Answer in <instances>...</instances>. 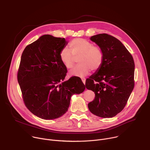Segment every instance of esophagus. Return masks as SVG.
I'll return each mask as SVG.
<instances>
[{
	"label": "esophagus",
	"instance_id": "34e87169",
	"mask_svg": "<svg viewBox=\"0 0 150 150\" xmlns=\"http://www.w3.org/2000/svg\"><path fill=\"white\" fill-rule=\"evenodd\" d=\"M81 79H82V81L83 83V84H85V79L84 78H82Z\"/></svg>",
	"mask_w": 150,
	"mask_h": 150
}]
</instances>
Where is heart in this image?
I'll use <instances>...</instances> for the list:
<instances>
[{
	"label": "heart",
	"mask_w": 150,
	"mask_h": 150,
	"mask_svg": "<svg viewBox=\"0 0 150 150\" xmlns=\"http://www.w3.org/2000/svg\"><path fill=\"white\" fill-rule=\"evenodd\" d=\"M72 52L67 47L63 48L59 53L62 63L67 69H71L74 63V56H79V63L69 72L70 75L81 78L89 74L91 70L97 71L101 66L104 54L101 49L92 42L83 38H75L70 42Z\"/></svg>",
	"instance_id": "obj_1"
}]
</instances>
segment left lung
<instances>
[{"label":"left lung","mask_w":150,"mask_h":150,"mask_svg":"<svg viewBox=\"0 0 150 150\" xmlns=\"http://www.w3.org/2000/svg\"><path fill=\"white\" fill-rule=\"evenodd\" d=\"M90 40L101 49L104 58L101 67L85 82L96 95L88 109L97 116L113 117L123 109L134 89V61L122 42L110 35L99 34Z\"/></svg>","instance_id":"8db88e82"}]
</instances>
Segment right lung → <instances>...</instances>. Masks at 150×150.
Returning <instances> with one entry per match:
<instances>
[{"label":"right lung","mask_w":150,"mask_h":150,"mask_svg":"<svg viewBox=\"0 0 150 150\" xmlns=\"http://www.w3.org/2000/svg\"><path fill=\"white\" fill-rule=\"evenodd\" d=\"M68 43L65 38L44 35L28 45L21 56L17 77L23 100L33 114L42 119L63 116L72 96L85 89L78 77L63 81L67 69L59 53Z\"/></svg>","instance_id":"1"}]
</instances>
